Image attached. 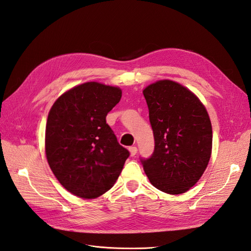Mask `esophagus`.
<instances>
[{"mask_svg": "<svg viewBox=\"0 0 251 251\" xmlns=\"http://www.w3.org/2000/svg\"><path fill=\"white\" fill-rule=\"evenodd\" d=\"M128 151H130L131 156H135L136 154H137V148L136 147H130L128 148Z\"/></svg>", "mask_w": 251, "mask_h": 251, "instance_id": "34e87169", "label": "esophagus"}]
</instances>
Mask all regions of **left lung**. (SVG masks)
<instances>
[{"label":"left lung","instance_id":"obj_1","mask_svg":"<svg viewBox=\"0 0 251 251\" xmlns=\"http://www.w3.org/2000/svg\"><path fill=\"white\" fill-rule=\"evenodd\" d=\"M155 149L140 159L150 182L171 195L187 192L201 178L211 155L212 128L208 113L193 92L163 79L143 90Z\"/></svg>","mask_w":251,"mask_h":251}]
</instances>
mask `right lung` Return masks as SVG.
I'll use <instances>...</instances> for the list:
<instances>
[{
	"mask_svg": "<svg viewBox=\"0 0 251 251\" xmlns=\"http://www.w3.org/2000/svg\"><path fill=\"white\" fill-rule=\"evenodd\" d=\"M121 90L100 82L81 83L53 103L45 149L51 171L68 192L94 199L115 184L130 153L105 121Z\"/></svg>",
	"mask_w": 251,
	"mask_h": 251,
	"instance_id": "obj_1",
	"label": "right lung"
}]
</instances>
